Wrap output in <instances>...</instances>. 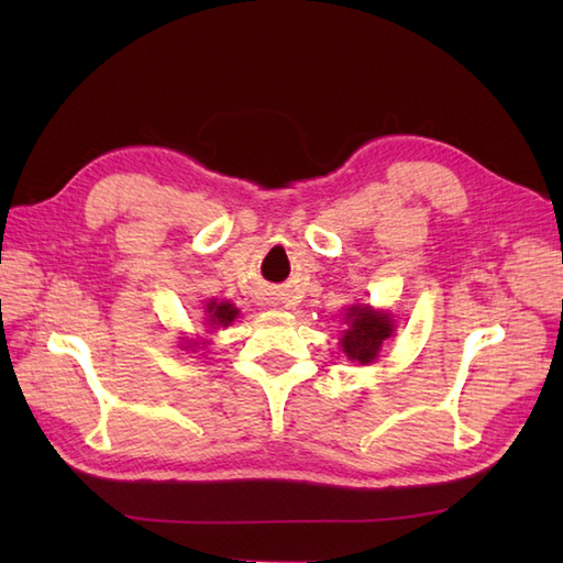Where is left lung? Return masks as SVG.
Here are the masks:
<instances>
[{"instance_id":"1","label":"left lung","mask_w":563,"mask_h":563,"mask_svg":"<svg viewBox=\"0 0 563 563\" xmlns=\"http://www.w3.org/2000/svg\"><path fill=\"white\" fill-rule=\"evenodd\" d=\"M391 319L387 314H377L367 307H351L349 331L343 333L341 345L345 355L357 363H373L382 343L391 336Z\"/></svg>"}]
</instances>
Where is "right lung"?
I'll use <instances>...</instances> for the list:
<instances>
[{
  "label": "right lung",
  "instance_id": "obj_1",
  "mask_svg": "<svg viewBox=\"0 0 563 563\" xmlns=\"http://www.w3.org/2000/svg\"><path fill=\"white\" fill-rule=\"evenodd\" d=\"M236 307H232L230 302H210L208 305V317H210V324L214 327H227L232 324L236 319Z\"/></svg>",
  "mask_w": 563,
  "mask_h": 563
}]
</instances>
